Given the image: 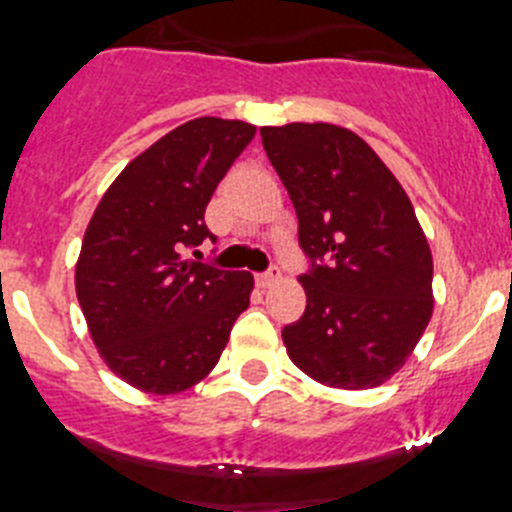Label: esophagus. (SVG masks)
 <instances>
[{
    "instance_id": "1",
    "label": "esophagus",
    "mask_w": 512,
    "mask_h": 512,
    "mask_svg": "<svg viewBox=\"0 0 512 512\" xmlns=\"http://www.w3.org/2000/svg\"><path fill=\"white\" fill-rule=\"evenodd\" d=\"M277 282H279V269H269L264 271V274H256V284H259L261 289L274 287Z\"/></svg>"
}]
</instances>
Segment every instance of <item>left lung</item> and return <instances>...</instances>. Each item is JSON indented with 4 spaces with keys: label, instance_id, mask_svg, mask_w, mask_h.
<instances>
[{
    "label": "left lung",
    "instance_id": "1",
    "mask_svg": "<svg viewBox=\"0 0 512 512\" xmlns=\"http://www.w3.org/2000/svg\"><path fill=\"white\" fill-rule=\"evenodd\" d=\"M315 261L307 307L282 330L292 364L336 390L397 374L433 315V256L405 194L369 143L330 122L261 128Z\"/></svg>",
    "mask_w": 512,
    "mask_h": 512
}]
</instances>
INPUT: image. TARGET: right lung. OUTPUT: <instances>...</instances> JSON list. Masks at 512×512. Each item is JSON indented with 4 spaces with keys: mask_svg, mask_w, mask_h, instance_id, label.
I'll use <instances>...</instances> for the list:
<instances>
[{
    "mask_svg": "<svg viewBox=\"0 0 512 512\" xmlns=\"http://www.w3.org/2000/svg\"><path fill=\"white\" fill-rule=\"evenodd\" d=\"M253 135L243 120L184 122L117 174L89 220L76 297L104 364L135 390L179 395L202 382L248 307V271L184 253L212 238V192Z\"/></svg>",
    "mask_w": 512,
    "mask_h": 512,
    "instance_id": "right-lung-1",
    "label": "right lung"
}]
</instances>
